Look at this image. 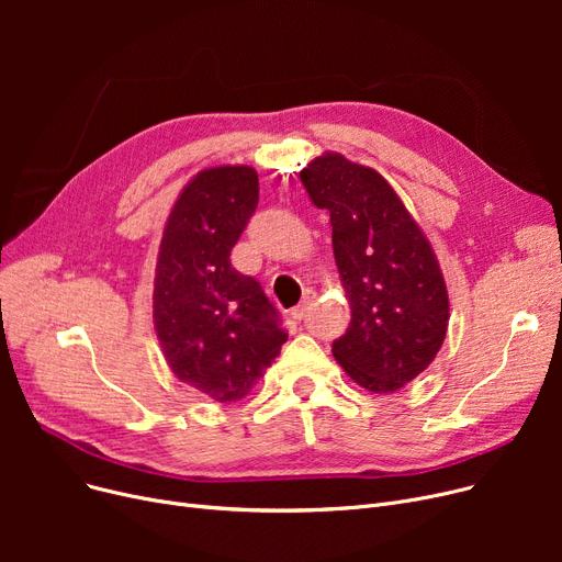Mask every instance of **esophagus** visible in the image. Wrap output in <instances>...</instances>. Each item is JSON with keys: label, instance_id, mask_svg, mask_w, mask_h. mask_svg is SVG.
<instances>
[{"label": "esophagus", "instance_id": "1", "mask_svg": "<svg viewBox=\"0 0 562 562\" xmlns=\"http://www.w3.org/2000/svg\"><path fill=\"white\" fill-rule=\"evenodd\" d=\"M307 310H310V301H303V305H299L296 310H291V318L301 323L307 316Z\"/></svg>", "mask_w": 562, "mask_h": 562}]
</instances>
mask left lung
Wrapping results in <instances>:
<instances>
[{
  "instance_id": "8db88e82",
  "label": "left lung",
  "mask_w": 562,
  "mask_h": 562,
  "mask_svg": "<svg viewBox=\"0 0 562 562\" xmlns=\"http://www.w3.org/2000/svg\"><path fill=\"white\" fill-rule=\"evenodd\" d=\"M330 214L333 250L350 303L333 344L341 369L371 394H392L435 360L449 328V291L426 234L378 170L323 153L301 170Z\"/></svg>"
}]
</instances>
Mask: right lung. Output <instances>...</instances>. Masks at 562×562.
<instances>
[{"label":"right lung","mask_w":562,"mask_h":562,"mask_svg":"<svg viewBox=\"0 0 562 562\" xmlns=\"http://www.w3.org/2000/svg\"><path fill=\"white\" fill-rule=\"evenodd\" d=\"M257 202L255 168H204L175 200L159 244L153 318L164 358L216 403L241 401L286 341L261 284L229 261Z\"/></svg>","instance_id":"right-lung-1"}]
</instances>
